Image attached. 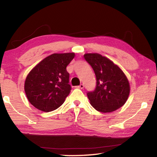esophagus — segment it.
Instances as JSON below:
<instances>
[{
    "label": "esophagus",
    "mask_w": 157,
    "mask_h": 157,
    "mask_svg": "<svg viewBox=\"0 0 157 157\" xmlns=\"http://www.w3.org/2000/svg\"><path fill=\"white\" fill-rule=\"evenodd\" d=\"M77 88H78V89H84V84H80L79 85V86H76Z\"/></svg>",
    "instance_id": "34e87169"
}]
</instances>
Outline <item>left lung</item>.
<instances>
[{"label": "left lung", "instance_id": "8db88e82", "mask_svg": "<svg viewBox=\"0 0 157 157\" xmlns=\"http://www.w3.org/2000/svg\"><path fill=\"white\" fill-rule=\"evenodd\" d=\"M84 57L96 76V88L87 94L92 107L102 113L112 112L123 107L128 99L130 85L122 69L98 53H86Z\"/></svg>", "mask_w": 157, "mask_h": 157}]
</instances>
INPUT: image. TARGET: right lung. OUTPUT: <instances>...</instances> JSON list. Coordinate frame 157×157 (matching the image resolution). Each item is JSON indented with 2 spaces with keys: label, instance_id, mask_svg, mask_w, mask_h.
Listing matches in <instances>:
<instances>
[{
  "label": "right lung",
  "instance_id": "obj_1",
  "mask_svg": "<svg viewBox=\"0 0 157 157\" xmlns=\"http://www.w3.org/2000/svg\"><path fill=\"white\" fill-rule=\"evenodd\" d=\"M74 57V52L54 53L32 69L24 84L25 95L31 105L49 112L63 104L71 90L66 66Z\"/></svg>",
  "mask_w": 157,
  "mask_h": 157
}]
</instances>
